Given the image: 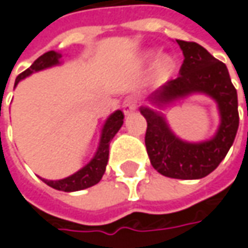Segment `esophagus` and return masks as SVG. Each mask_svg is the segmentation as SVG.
Wrapping results in <instances>:
<instances>
[{
  "label": "esophagus",
  "instance_id": "1",
  "mask_svg": "<svg viewBox=\"0 0 248 248\" xmlns=\"http://www.w3.org/2000/svg\"><path fill=\"white\" fill-rule=\"evenodd\" d=\"M137 108V105H135V99L134 98H125V99L123 100V111H124V114H131L134 110Z\"/></svg>",
  "mask_w": 248,
  "mask_h": 248
}]
</instances>
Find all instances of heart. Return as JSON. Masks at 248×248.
<instances>
[{"instance_id":"obj_1","label":"heart","mask_w":248,"mask_h":248,"mask_svg":"<svg viewBox=\"0 0 248 248\" xmlns=\"http://www.w3.org/2000/svg\"><path fill=\"white\" fill-rule=\"evenodd\" d=\"M150 55H152V52L146 53V56H150ZM172 66H174V63H172V59L170 56H167V55L160 56L155 63V74L157 77H164L172 70Z\"/></svg>"}]
</instances>
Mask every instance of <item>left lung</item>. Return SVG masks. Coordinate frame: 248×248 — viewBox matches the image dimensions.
<instances>
[{
    "instance_id": "obj_1",
    "label": "left lung",
    "mask_w": 248,
    "mask_h": 248,
    "mask_svg": "<svg viewBox=\"0 0 248 248\" xmlns=\"http://www.w3.org/2000/svg\"><path fill=\"white\" fill-rule=\"evenodd\" d=\"M184 53V63L175 80L167 81L148 98L153 108L140 106L148 128L145 145L153 168L175 179H200L213 172L233 145L239 128L237 92L225 63L215 59L196 43L176 40ZM203 93L216 100L220 125L211 140L186 142L169 128L161 110L178 99Z\"/></svg>"
}]
</instances>
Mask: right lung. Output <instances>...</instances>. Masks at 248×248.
<instances>
[{
	"label": "right lung",
	"instance_id": "add662e5",
	"mask_svg": "<svg viewBox=\"0 0 248 248\" xmlns=\"http://www.w3.org/2000/svg\"><path fill=\"white\" fill-rule=\"evenodd\" d=\"M61 58H62V53L55 52V51H49V52H45L44 55H41L37 61H34L33 64L27 70H24L22 74H19L16 77L15 87L19 84V81H22L23 78L31 76L33 73L41 72V70H45L48 67L59 64ZM123 120H124V114L121 110H116L114 113H111L108 117V120L103 124L102 132H100L98 150L87 166H84L81 170H78L77 172H74L73 175L67 176V178L56 179V181L43 179L44 182L53 189L62 190V192H77V190H82V189L96 185L106 171L108 160H109L110 140L114 138V135L121 128V125L124 123Z\"/></svg>",
	"mask_w": 248,
	"mask_h": 248
}]
</instances>
